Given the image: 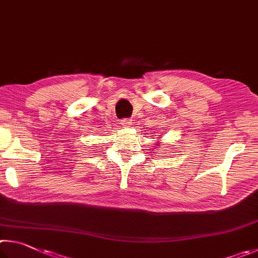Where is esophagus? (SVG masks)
Segmentation results:
<instances>
[{
    "instance_id": "34e87169",
    "label": "esophagus",
    "mask_w": 258,
    "mask_h": 258,
    "mask_svg": "<svg viewBox=\"0 0 258 258\" xmlns=\"http://www.w3.org/2000/svg\"><path fill=\"white\" fill-rule=\"evenodd\" d=\"M132 120L130 119H122L121 121H120V124L122 125V126H124V128H128V126H130L132 125Z\"/></svg>"
}]
</instances>
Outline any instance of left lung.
<instances>
[{"label": "left lung", "instance_id": "8db88e82", "mask_svg": "<svg viewBox=\"0 0 258 258\" xmlns=\"http://www.w3.org/2000/svg\"><path fill=\"white\" fill-rule=\"evenodd\" d=\"M159 139H160V137H159ZM159 145H160V146H162V144H161V143H159Z\"/></svg>", "mask_w": 258, "mask_h": 258}]
</instances>
